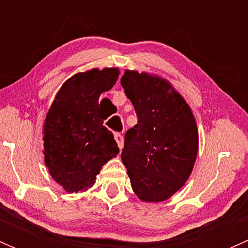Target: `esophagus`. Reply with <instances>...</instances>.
<instances>
[{
    "label": "esophagus",
    "mask_w": 248,
    "mask_h": 248,
    "mask_svg": "<svg viewBox=\"0 0 248 248\" xmlns=\"http://www.w3.org/2000/svg\"><path fill=\"white\" fill-rule=\"evenodd\" d=\"M115 140H116L119 149L120 150L124 149V137H122L120 133H116V134H115Z\"/></svg>",
    "instance_id": "1"
}]
</instances>
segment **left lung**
Segmentation results:
<instances>
[{
  "label": "left lung",
  "instance_id": "left-lung-1",
  "mask_svg": "<svg viewBox=\"0 0 248 248\" xmlns=\"http://www.w3.org/2000/svg\"><path fill=\"white\" fill-rule=\"evenodd\" d=\"M138 124L124 136L121 159L142 202H163L188 180L198 152L191 107L169 81L127 69L121 78Z\"/></svg>",
  "mask_w": 248,
  "mask_h": 248
}]
</instances>
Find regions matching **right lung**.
Here are the masks:
<instances>
[{
  "mask_svg": "<svg viewBox=\"0 0 248 248\" xmlns=\"http://www.w3.org/2000/svg\"><path fill=\"white\" fill-rule=\"evenodd\" d=\"M117 68L90 69L69 78L57 92L43 126L44 162L68 193L86 191L119 147L103 126L98 99L119 78Z\"/></svg>",
  "mask_w": 248,
  "mask_h": 248,
  "instance_id": "right-lung-1",
  "label": "right lung"
}]
</instances>
